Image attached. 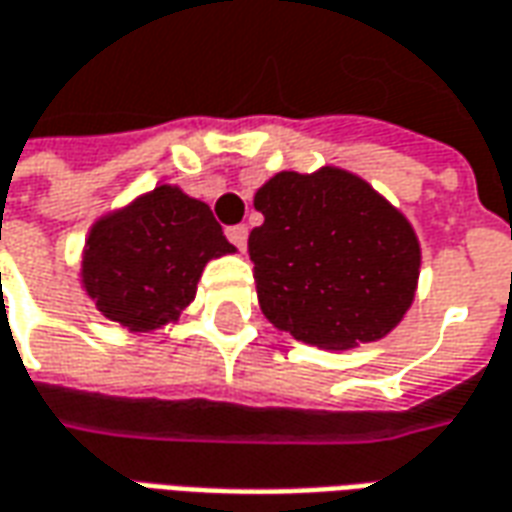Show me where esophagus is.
Returning a JSON list of instances; mask_svg holds the SVG:
<instances>
[{"label": "esophagus", "mask_w": 512, "mask_h": 512, "mask_svg": "<svg viewBox=\"0 0 512 512\" xmlns=\"http://www.w3.org/2000/svg\"><path fill=\"white\" fill-rule=\"evenodd\" d=\"M227 238H230L232 244H235L238 249H241V252H244L246 238H249V230H246L244 224H238V227H230V230H227Z\"/></svg>", "instance_id": "obj_1"}]
</instances>
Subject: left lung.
I'll return each instance as SVG.
<instances>
[{
	"mask_svg": "<svg viewBox=\"0 0 512 512\" xmlns=\"http://www.w3.org/2000/svg\"><path fill=\"white\" fill-rule=\"evenodd\" d=\"M249 257L263 316L318 349L385 338L413 305L416 230L363 177L338 166L280 171L255 194Z\"/></svg>",
	"mask_w": 512,
	"mask_h": 512,
	"instance_id": "left-lung-1",
	"label": "left lung"
}]
</instances>
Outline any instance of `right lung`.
I'll return each mask as SVG.
<instances>
[{
	"label": "right lung",
	"mask_w": 512,
	"mask_h": 512,
	"mask_svg": "<svg viewBox=\"0 0 512 512\" xmlns=\"http://www.w3.org/2000/svg\"><path fill=\"white\" fill-rule=\"evenodd\" d=\"M232 252L205 202L177 185H157L94 221L80 280L107 321L152 332L174 324L194 302L207 263Z\"/></svg>",
	"instance_id": "1"
}]
</instances>
